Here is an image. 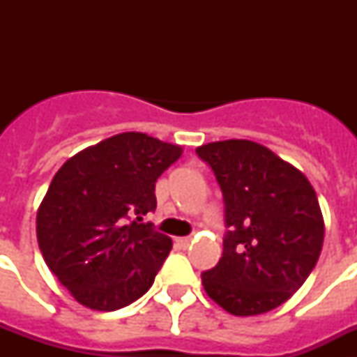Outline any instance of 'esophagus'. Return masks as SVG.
<instances>
[{
    "label": "esophagus",
    "instance_id": "34e87169",
    "mask_svg": "<svg viewBox=\"0 0 357 357\" xmlns=\"http://www.w3.org/2000/svg\"><path fill=\"white\" fill-rule=\"evenodd\" d=\"M176 241H178V245H181L182 248H188L189 245H191V238H178Z\"/></svg>",
    "mask_w": 357,
    "mask_h": 357
}]
</instances>
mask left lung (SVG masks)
Returning a JSON list of instances; mask_svg holds the SVG:
<instances>
[{
	"instance_id": "left-lung-1",
	"label": "left lung",
	"mask_w": 357,
	"mask_h": 357,
	"mask_svg": "<svg viewBox=\"0 0 357 357\" xmlns=\"http://www.w3.org/2000/svg\"><path fill=\"white\" fill-rule=\"evenodd\" d=\"M222 189L223 254L202 273L207 295L236 317L279 307L313 272L324 218L313 185L263 144L229 139L197 148Z\"/></svg>"
}]
</instances>
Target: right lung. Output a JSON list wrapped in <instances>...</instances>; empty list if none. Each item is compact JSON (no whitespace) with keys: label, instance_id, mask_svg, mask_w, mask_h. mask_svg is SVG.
I'll use <instances>...</instances> for the list:
<instances>
[{"label":"right lung","instance_id":"add662e5","mask_svg":"<svg viewBox=\"0 0 357 357\" xmlns=\"http://www.w3.org/2000/svg\"><path fill=\"white\" fill-rule=\"evenodd\" d=\"M182 148L125 132L85 148L53 176L37 213L48 268L85 307L116 311L153 284L172 239L137 223L157 207L155 182Z\"/></svg>","mask_w":357,"mask_h":357}]
</instances>
